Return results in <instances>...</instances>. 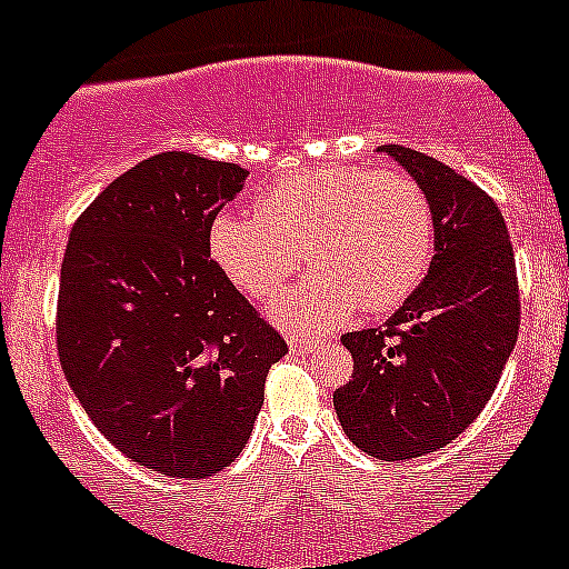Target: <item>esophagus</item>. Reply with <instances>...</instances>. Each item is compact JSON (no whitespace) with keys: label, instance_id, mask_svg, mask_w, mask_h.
<instances>
[{"label":"esophagus","instance_id":"34e87169","mask_svg":"<svg viewBox=\"0 0 569 569\" xmlns=\"http://www.w3.org/2000/svg\"><path fill=\"white\" fill-rule=\"evenodd\" d=\"M290 350H293V353H299V356H305V353H310V350H313V341L305 339V336H290Z\"/></svg>","mask_w":569,"mask_h":569}]
</instances>
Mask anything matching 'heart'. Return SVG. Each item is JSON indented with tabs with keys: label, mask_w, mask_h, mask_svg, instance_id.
Here are the masks:
<instances>
[{
	"label": "heart",
	"mask_w": 569,
	"mask_h": 569,
	"mask_svg": "<svg viewBox=\"0 0 569 569\" xmlns=\"http://www.w3.org/2000/svg\"><path fill=\"white\" fill-rule=\"evenodd\" d=\"M208 250L253 301L273 299L308 261L313 273L276 301L273 316L310 333L356 305L385 313L413 293L433 261L436 219L425 188L405 170L325 164L276 179L256 196V213L222 210L210 222Z\"/></svg>",
	"instance_id": "1"
}]
</instances>
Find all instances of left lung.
<instances>
[{"label": "left lung", "instance_id": "8db88e82", "mask_svg": "<svg viewBox=\"0 0 569 569\" xmlns=\"http://www.w3.org/2000/svg\"><path fill=\"white\" fill-rule=\"evenodd\" d=\"M385 153L425 188L436 253L385 328L345 333L353 376L333 393L347 439L381 461L441 450L479 419L519 339L521 299L505 216L476 182L419 150Z\"/></svg>", "mask_w": 569, "mask_h": 569}]
</instances>
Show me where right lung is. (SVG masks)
Instances as JSON below:
<instances>
[{
  "label": "right lung",
  "mask_w": 569,
  "mask_h": 569,
  "mask_svg": "<svg viewBox=\"0 0 569 569\" xmlns=\"http://www.w3.org/2000/svg\"><path fill=\"white\" fill-rule=\"evenodd\" d=\"M248 170L150 156L70 228L57 350L104 439L148 470L208 479L244 450L288 341L216 268L208 230Z\"/></svg>",
  "instance_id": "right-lung-1"
}]
</instances>
